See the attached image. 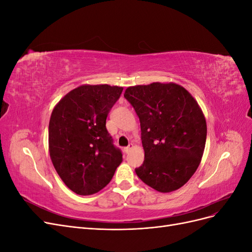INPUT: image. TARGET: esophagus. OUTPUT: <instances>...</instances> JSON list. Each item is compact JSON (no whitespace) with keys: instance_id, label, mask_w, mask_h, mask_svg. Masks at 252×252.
<instances>
[{"instance_id":"1","label":"esophagus","mask_w":252,"mask_h":252,"mask_svg":"<svg viewBox=\"0 0 252 252\" xmlns=\"http://www.w3.org/2000/svg\"><path fill=\"white\" fill-rule=\"evenodd\" d=\"M131 148H133V144H132V143H130V144L128 145L127 147H125V148H124V151L126 152V154H128V152L130 151V149H131Z\"/></svg>"}]
</instances>
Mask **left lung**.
Instances as JSON below:
<instances>
[{"instance_id": "left-lung-1", "label": "left lung", "mask_w": 252, "mask_h": 252, "mask_svg": "<svg viewBox=\"0 0 252 252\" xmlns=\"http://www.w3.org/2000/svg\"><path fill=\"white\" fill-rule=\"evenodd\" d=\"M124 96L141 123L145 151L135 173L159 192L185 185L204 154L207 125L199 104L175 83H152L128 87Z\"/></svg>"}]
</instances>
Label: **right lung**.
<instances>
[{
    "mask_svg": "<svg viewBox=\"0 0 252 252\" xmlns=\"http://www.w3.org/2000/svg\"><path fill=\"white\" fill-rule=\"evenodd\" d=\"M123 87L82 85L53 108L49 121V154L65 185L90 195L111 181L123 161L106 129V119Z\"/></svg>",
    "mask_w": 252,
    "mask_h": 252,
    "instance_id": "add662e5",
    "label": "right lung"
}]
</instances>
